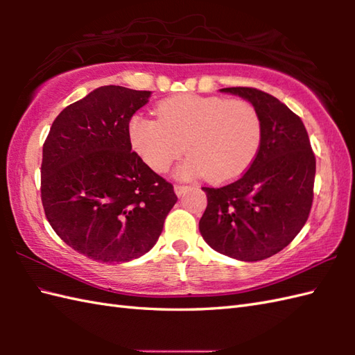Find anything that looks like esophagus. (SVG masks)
Segmentation results:
<instances>
[{"instance_id":"esophagus-1","label":"esophagus","mask_w":355,"mask_h":355,"mask_svg":"<svg viewBox=\"0 0 355 355\" xmlns=\"http://www.w3.org/2000/svg\"><path fill=\"white\" fill-rule=\"evenodd\" d=\"M189 189H191L189 186H182V184H175V186H173V191H175L177 197H182V195H184Z\"/></svg>"}]
</instances>
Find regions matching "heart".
<instances>
[{
    "label": "heart",
    "instance_id": "obj_1",
    "mask_svg": "<svg viewBox=\"0 0 355 355\" xmlns=\"http://www.w3.org/2000/svg\"><path fill=\"white\" fill-rule=\"evenodd\" d=\"M157 114L134 116L128 126L134 150L157 172L186 150L178 177L229 182L248 169L261 146V117L245 101L182 94L158 103Z\"/></svg>",
    "mask_w": 355,
    "mask_h": 355
}]
</instances>
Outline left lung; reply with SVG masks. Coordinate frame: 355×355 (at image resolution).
Returning <instances> with one entry per match:
<instances>
[{"instance_id": "obj_1", "label": "left lung", "mask_w": 355, "mask_h": 355, "mask_svg": "<svg viewBox=\"0 0 355 355\" xmlns=\"http://www.w3.org/2000/svg\"><path fill=\"white\" fill-rule=\"evenodd\" d=\"M220 92L253 105L262 139L243 177L218 189L202 187L207 207L200 233L218 253L262 261L288 245L305 225L313 205L315 157L302 120L276 97L247 87Z\"/></svg>"}]
</instances>
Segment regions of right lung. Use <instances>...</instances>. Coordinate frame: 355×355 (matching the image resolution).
<instances>
[{
	"mask_svg": "<svg viewBox=\"0 0 355 355\" xmlns=\"http://www.w3.org/2000/svg\"><path fill=\"white\" fill-rule=\"evenodd\" d=\"M150 94L96 88L61 111L42 146L45 216L67 245L93 261L120 263L148 253L178 200L132 153L128 126Z\"/></svg>",
	"mask_w": 355,
	"mask_h": 355,
	"instance_id": "1",
	"label": "right lung"
}]
</instances>
